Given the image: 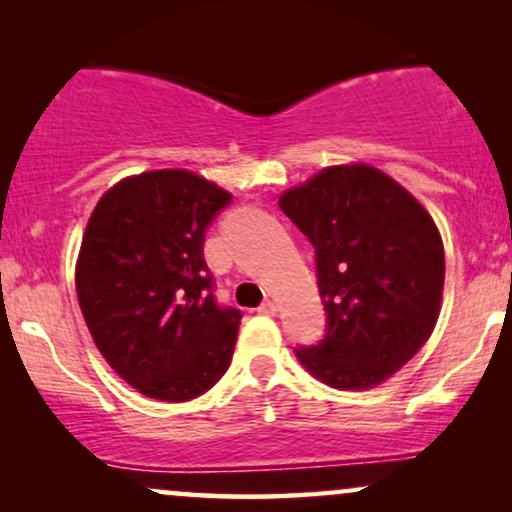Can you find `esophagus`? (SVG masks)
<instances>
[{"label":"esophagus","mask_w":512,"mask_h":512,"mask_svg":"<svg viewBox=\"0 0 512 512\" xmlns=\"http://www.w3.org/2000/svg\"><path fill=\"white\" fill-rule=\"evenodd\" d=\"M260 313L262 315H276V313H279V303H276V301H264L260 305Z\"/></svg>","instance_id":"esophagus-1"}]
</instances>
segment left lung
I'll use <instances>...</instances> for the list:
<instances>
[{
	"label": "left lung",
	"instance_id": "obj_1",
	"mask_svg": "<svg viewBox=\"0 0 512 512\" xmlns=\"http://www.w3.org/2000/svg\"><path fill=\"white\" fill-rule=\"evenodd\" d=\"M279 207L308 236L327 334L296 358L337 390L383 385L414 358L443 303V238L407 187L368 163L327 166L281 192Z\"/></svg>",
	"mask_w": 512,
	"mask_h": 512
}]
</instances>
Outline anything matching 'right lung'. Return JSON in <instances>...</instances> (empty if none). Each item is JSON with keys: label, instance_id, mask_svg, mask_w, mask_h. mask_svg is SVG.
I'll use <instances>...</instances> for the list:
<instances>
[{"label": "right lung", "instance_id": "right-lung-1", "mask_svg": "<svg viewBox=\"0 0 512 512\" xmlns=\"http://www.w3.org/2000/svg\"><path fill=\"white\" fill-rule=\"evenodd\" d=\"M231 192L185 168L146 170L98 199L76 257V296L108 366L161 402L221 380L240 310L219 308L204 231Z\"/></svg>", "mask_w": 512, "mask_h": 512}]
</instances>
